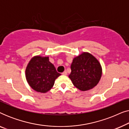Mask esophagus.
<instances>
[{"label":"esophagus","mask_w":129,"mask_h":129,"mask_svg":"<svg viewBox=\"0 0 129 129\" xmlns=\"http://www.w3.org/2000/svg\"><path fill=\"white\" fill-rule=\"evenodd\" d=\"M61 74H62L63 75H67V74H68V73H67V72L66 71H64Z\"/></svg>","instance_id":"esophagus-1"}]
</instances>
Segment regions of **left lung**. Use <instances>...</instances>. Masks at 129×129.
Returning <instances> with one entry per match:
<instances>
[{"mask_svg":"<svg viewBox=\"0 0 129 129\" xmlns=\"http://www.w3.org/2000/svg\"><path fill=\"white\" fill-rule=\"evenodd\" d=\"M69 77L73 85L82 91L91 89L99 82L102 67L99 61L89 53H83L74 58Z\"/></svg>","mask_w":129,"mask_h":129,"instance_id":"obj_1","label":"left lung"}]
</instances>
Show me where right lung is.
<instances>
[{"label":"right lung","mask_w":129,"mask_h":129,"mask_svg":"<svg viewBox=\"0 0 129 129\" xmlns=\"http://www.w3.org/2000/svg\"><path fill=\"white\" fill-rule=\"evenodd\" d=\"M60 74L56 71L48 57L35 56L29 61L26 69L28 83L35 91L46 93L52 89L54 80Z\"/></svg>","instance_id":"obj_1"}]
</instances>
